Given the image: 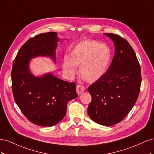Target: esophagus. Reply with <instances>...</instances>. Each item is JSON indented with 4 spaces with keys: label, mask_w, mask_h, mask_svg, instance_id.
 Here are the masks:
<instances>
[{
    "label": "esophagus",
    "mask_w": 154,
    "mask_h": 154,
    "mask_svg": "<svg viewBox=\"0 0 154 154\" xmlns=\"http://www.w3.org/2000/svg\"><path fill=\"white\" fill-rule=\"evenodd\" d=\"M85 91V87H83V85H78L76 87V92L78 93V95H80L82 93H83Z\"/></svg>",
    "instance_id": "esophagus-1"
}]
</instances>
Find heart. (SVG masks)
Segmentation results:
<instances>
[{"instance_id": "b5f03b06", "label": "heart", "mask_w": 154, "mask_h": 154, "mask_svg": "<svg viewBox=\"0 0 154 154\" xmlns=\"http://www.w3.org/2000/svg\"><path fill=\"white\" fill-rule=\"evenodd\" d=\"M69 61L64 62L63 69L67 76L72 77L80 67V74L86 82L98 80L106 72L110 62L111 51L105 44L94 40L81 42L69 54Z\"/></svg>"}]
</instances>
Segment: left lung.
<instances>
[{"mask_svg": "<svg viewBox=\"0 0 154 154\" xmlns=\"http://www.w3.org/2000/svg\"><path fill=\"white\" fill-rule=\"evenodd\" d=\"M113 40L115 54L104 75L88 88L92 96L87 112L99 125L111 126L126 117L138 98L141 66L128 42L118 35L105 33Z\"/></svg>", "mask_w": 154, "mask_h": 154, "instance_id": "8db88e82", "label": "left lung"}]
</instances>
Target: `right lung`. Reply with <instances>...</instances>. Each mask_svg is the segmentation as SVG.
<instances>
[{"mask_svg":"<svg viewBox=\"0 0 154 154\" xmlns=\"http://www.w3.org/2000/svg\"><path fill=\"white\" fill-rule=\"evenodd\" d=\"M58 38L56 32L37 35L18 51L11 71L12 92L16 103L27 119L35 125L51 127L66 114L67 103L76 98L75 83H69L51 74L35 77L29 62L37 56H49L55 61Z\"/></svg>","mask_w":154,"mask_h":154,"instance_id":"add662e5","label":"right lung"}]
</instances>
